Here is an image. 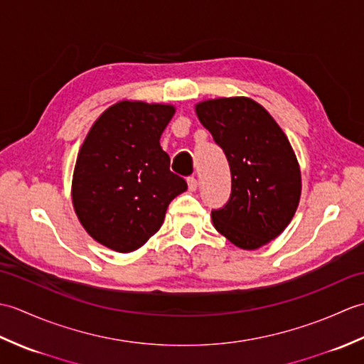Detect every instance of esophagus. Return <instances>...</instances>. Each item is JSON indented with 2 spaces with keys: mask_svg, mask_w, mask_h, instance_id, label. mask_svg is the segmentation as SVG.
<instances>
[{
  "mask_svg": "<svg viewBox=\"0 0 364 364\" xmlns=\"http://www.w3.org/2000/svg\"><path fill=\"white\" fill-rule=\"evenodd\" d=\"M188 186H189V191H196L197 186H198V181L196 176H189L188 178Z\"/></svg>",
  "mask_w": 364,
  "mask_h": 364,
  "instance_id": "obj_1",
  "label": "esophagus"
}]
</instances>
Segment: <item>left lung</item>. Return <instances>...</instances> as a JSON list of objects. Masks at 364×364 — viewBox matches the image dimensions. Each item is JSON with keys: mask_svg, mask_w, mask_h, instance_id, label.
I'll use <instances>...</instances> for the list:
<instances>
[{"mask_svg": "<svg viewBox=\"0 0 364 364\" xmlns=\"http://www.w3.org/2000/svg\"><path fill=\"white\" fill-rule=\"evenodd\" d=\"M196 111L231 172L228 202L211 211L214 227L241 249H259L286 228L300 200V170L288 137L245 97L208 100Z\"/></svg>", "mask_w": 364, "mask_h": 364, "instance_id": "left-lung-1", "label": "left lung"}]
</instances>
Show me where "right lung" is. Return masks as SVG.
<instances>
[{
  "mask_svg": "<svg viewBox=\"0 0 364 364\" xmlns=\"http://www.w3.org/2000/svg\"><path fill=\"white\" fill-rule=\"evenodd\" d=\"M175 109L120 102L90 128L73 173L75 211L87 233L115 252H133L161 228L168 203L188 189L170 170L159 139Z\"/></svg>",
  "mask_w": 364,
  "mask_h": 364,
  "instance_id": "obj_1",
  "label": "right lung"
}]
</instances>
